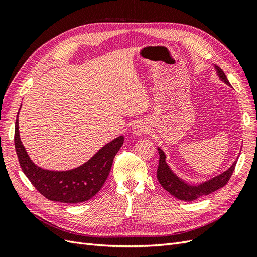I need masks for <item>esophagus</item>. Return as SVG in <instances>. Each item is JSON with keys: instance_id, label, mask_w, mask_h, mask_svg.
Masks as SVG:
<instances>
[{"instance_id": "1", "label": "esophagus", "mask_w": 257, "mask_h": 257, "mask_svg": "<svg viewBox=\"0 0 257 257\" xmlns=\"http://www.w3.org/2000/svg\"><path fill=\"white\" fill-rule=\"evenodd\" d=\"M147 130H148L147 123L145 121H142V120L135 122L133 124V126H132V131H133V133L135 135H142V134L146 133Z\"/></svg>"}]
</instances>
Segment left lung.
<instances>
[{"mask_svg": "<svg viewBox=\"0 0 257 257\" xmlns=\"http://www.w3.org/2000/svg\"><path fill=\"white\" fill-rule=\"evenodd\" d=\"M213 66L220 80L230 87V83L226 78V75L224 74L222 69L216 65H213ZM158 151L160 154V161H159L157 177L160 184L163 186V189H165L168 193L172 194L173 196L177 197L178 199L186 200V201L194 200L200 196L209 195L210 193L215 192L216 190L223 188V186L228 182L232 173H234L236 163L239 158V154H238L237 159L232 162L230 167H228L222 174L209 179V180H206L204 182L191 183L186 181L182 177L178 176L174 172L173 168L170 167L168 165V163L166 162L165 152L163 151L160 147H158Z\"/></svg>", "mask_w": 257, "mask_h": 257, "instance_id": "obj_1", "label": "left lung"}]
</instances>
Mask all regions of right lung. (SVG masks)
<instances>
[{
  "label": "right lung",
  "mask_w": 257,
  "mask_h": 257,
  "mask_svg": "<svg viewBox=\"0 0 257 257\" xmlns=\"http://www.w3.org/2000/svg\"><path fill=\"white\" fill-rule=\"evenodd\" d=\"M123 142V135L116 137L100 148L82 165L58 172L37 166L30 159L25 146L21 143L18 115L15 125V148L22 172L42 195L49 200L64 204L87 201L102 189L110 173L115 154L120 150Z\"/></svg>",
  "instance_id": "1"
}]
</instances>
